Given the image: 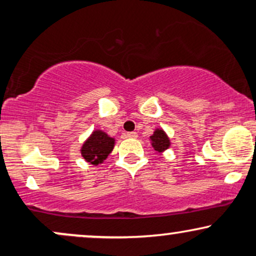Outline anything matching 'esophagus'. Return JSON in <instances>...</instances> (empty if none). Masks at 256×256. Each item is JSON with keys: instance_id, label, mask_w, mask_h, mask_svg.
I'll list each match as a JSON object with an SVG mask.
<instances>
[{"instance_id": "34e87169", "label": "esophagus", "mask_w": 256, "mask_h": 256, "mask_svg": "<svg viewBox=\"0 0 256 256\" xmlns=\"http://www.w3.org/2000/svg\"><path fill=\"white\" fill-rule=\"evenodd\" d=\"M126 137H128V138H137V132H128V134H126Z\"/></svg>"}]
</instances>
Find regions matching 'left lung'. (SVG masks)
Returning <instances> with one entry per match:
<instances>
[{"label":"left lung","mask_w":256,"mask_h":256,"mask_svg":"<svg viewBox=\"0 0 256 256\" xmlns=\"http://www.w3.org/2000/svg\"><path fill=\"white\" fill-rule=\"evenodd\" d=\"M152 140V146H154V149L156 152H164L166 150L167 148L170 146V140L167 138L166 134L162 130H158L154 132V134L150 136Z\"/></svg>","instance_id":"8db88e82"}]
</instances>
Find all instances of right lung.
<instances>
[{"label": "right lung", "instance_id": "obj_1", "mask_svg": "<svg viewBox=\"0 0 256 256\" xmlns=\"http://www.w3.org/2000/svg\"><path fill=\"white\" fill-rule=\"evenodd\" d=\"M114 140L102 131H95L89 137V140L83 144L82 155L88 162L92 165H98L104 162L110 152L113 150Z\"/></svg>", "mask_w": 256, "mask_h": 256}]
</instances>
